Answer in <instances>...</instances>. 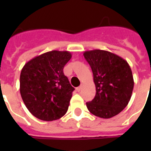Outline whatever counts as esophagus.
<instances>
[{"label": "esophagus", "instance_id": "obj_1", "mask_svg": "<svg viewBox=\"0 0 151 151\" xmlns=\"http://www.w3.org/2000/svg\"><path fill=\"white\" fill-rule=\"evenodd\" d=\"M81 88H82V85H81L79 87L77 88V91H78V92H80L81 90Z\"/></svg>", "mask_w": 151, "mask_h": 151}]
</instances>
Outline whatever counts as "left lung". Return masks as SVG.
<instances>
[{
  "label": "left lung",
  "mask_w": 151,
  "mask_h": 151,
  "mask_svg": "<svg viewBox=\"0 0 151 151\" xmlns=\"http://www.w3.org/2000/svg\"><path fill=\"white\" fill-rule=\"evenodd\" d=\"M91 66L96 96L86 103L88 110L101 118H110L122 112L131 99L133 76L129 63L112 52L95 49L84 52Z\"/></svg>",
  "instance_id": "8db88e82"
}]
</instances>
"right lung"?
I'll return each instance as SVG.
<instances>
[{
	"label": "right lung",
	"mask_w": 151,
	"mask_h": 151,
	"mask_svg": "<svg viewBox=\"0 0 151 151\" xmlns=\"http://www.w3.org/2000/svg\"><path fill=\"white\" fill-rule=\"evenodd\" d=\"M71 53L51 51L27 62L20 73V94L34 117L50 122L59 119L68 110L74 90L63 68Z\"/></svg>",
	"instance_id": "1"
}]
</instances>
